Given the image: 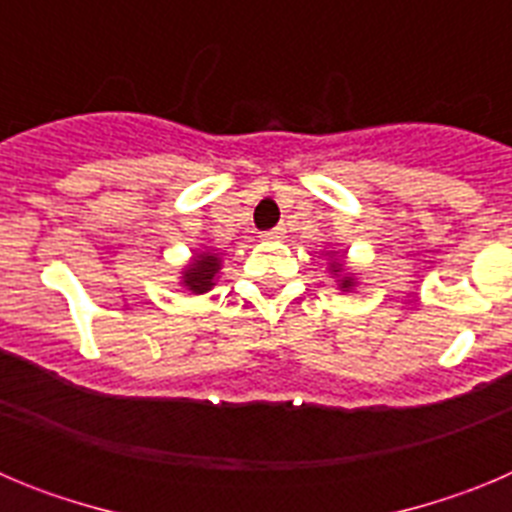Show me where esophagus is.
Listing matches in <instances>:
<instances>
[{"label": "esophagus", "mask_w": 512, "mask_h": 512, "mask_svg": "<svg viewBox=\"0 0 512 512\" xmlns=\"http://www.w3.org/2000/svg\"><path fill=\"white\" fill-rule=\"evenodd\" d=\"M284 233H287V228H284V225H279V228L264 233V241H279V238H284Z\"/></svg>", "instance_id": "esophagus-1"}]
</instances>
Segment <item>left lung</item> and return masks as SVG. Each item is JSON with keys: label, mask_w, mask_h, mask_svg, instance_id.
<instances>
[{"label": "left lung", "mask_w": 512, "mask_h": 512, "mask_svg": "<svg viewBox=\"0 0 512 512\" xmlns=\"http://www.w3.org/2000/svg\"><path fill=\"white\" fill-rule=\"evenodd\" d=\"M328 256H330L328 271H330V277L336 279L338 289H341V292H351V289L359 287V279H356L354 269H348L346 256H343L341 251H330Z\"/></svg>", "instance_id": "1"}]
</instances>
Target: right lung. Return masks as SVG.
<instances>
[{"mask_svg":"<svg viewBox=\"0 0 512 512\" xmlns=\"http://www.w3.org/2000/svg\"><path fill=\"white\" fill-rule=\"evenodd\" d=\"M220 269H223V259L217 253H212L210 248L197 251L179 271V287L187 289L189 295H205L220 279Z\"/></svg>","mask_w":512,"mask_h":512,"instance_id":"right-lung-1","label":"right lung"}]
</instances>
